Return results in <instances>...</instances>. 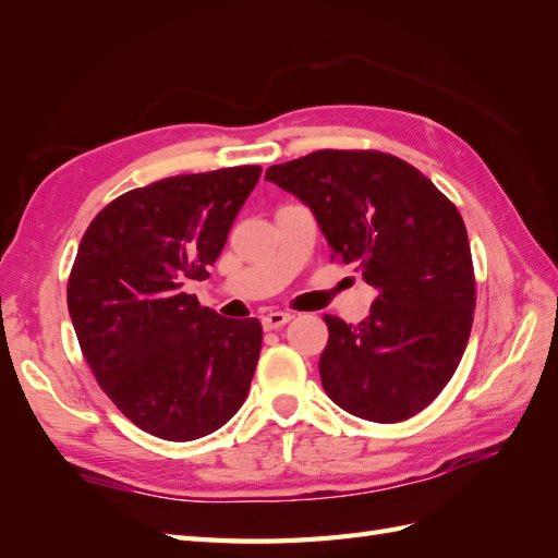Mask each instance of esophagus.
Returning <instances> with one entry per match:
<instances>
[{
  "instance_id": "34e87169",
  "label": "esophagus",
  "mask_w": 558,
  "mask_h": 558,
  "mask_svg": "<svg viewBox=\"0 0 558 558\" xmlns=\"http://www.w3.org/2000/svg\"><path fill=\"white\" fill-rule=\"evenodd\" d=\"M291 319H293V315H291V313L275 311V313H267V315H263V327H265L267 331H271V329H279V327H283V325H289Z\"/></svg>"
}]
</instances>
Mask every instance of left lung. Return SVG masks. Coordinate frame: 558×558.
<instances>
[{
	"instance_id": "8db88e82",
	"label": "left lung",
	"mask_w": 558,
	"mask_h": 558,
	"mask_svg": "<svg viewBox=\"0 0 558 558\" xmlns=\"http://www.w3.org/2000/svg\"><path fill=\"white\" fill-rule=\"evenodd\" d=\"M265 179L311 207L331 259L377 291L361 325L325 317L327 396L373 423L417 415L453 377L473 327L475 271L456 205L377 150H317L269 167Z\"/></svg>"
}]
</instances>
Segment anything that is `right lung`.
I'll list each match as a JSON object with an SVG mask.
<instances>
[{
    "instance_id": "obj_1",
    "label": "right lung",
    "mask_w": 558,
    "mask_h": 558,
    "mask_svg": "<svg viewBox=\"0 0 558 558\" xmlns=\"http://www.w3.org/2000/svg\"><path fill=\"white\" fill-rule=\"evenodd\" d=\"M259 171L229 167L133 189L83 233L66 289L81 351L119 411L159 439L209 435L251 389L263 325L219 317L183 287L209 277Z\"/></svg>"
}]
</instances>
